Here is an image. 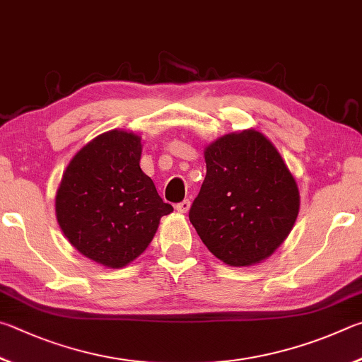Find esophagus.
<instances>
[{
	"mask_svg": "<svg viewBox=\"0 0 362 362\" xmlns=\"http://www.w3.org/2000/svg\"><path fill=\"white\" fill-rule=\"evenodd\" d=\"M175 208H176L177 213H187L189 208H191V202H189V200L186 199V200L180 202V204H176Z\"/></svg>",
	"mask_w": 362,
	"mask_h": 362,
	"instance_id": "1",
	"label": "esophagus"
}]
</instances>
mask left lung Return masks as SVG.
Returning a JSON list of instances; mask_svg holds the SVG:
<instances>
[{
  "label": "left lung",
  "instance_id": "1",
  "mask_svg": "<svg viewBox=\"0 0 362 362\" xmlns=\"http://www.w3.org/2000/svg\"><path fill=\"white\" fill-rule=\"evenodd\" d=\"M206 176L189 211L199 237L233 267L267 259L299 214V189L280 152L262 133L243 130L205 148Z\"/></svg>",
  "mask_w": 362,
  "mask_h": 362
}]
</instances>
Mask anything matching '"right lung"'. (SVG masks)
I'll use <instances>...</instances> for the list:
<instances>
[{"label":"right lung","mask_w":362,"mask_h":362,"mask_svg":"<svg viewBox=\"0 0 362 362\" xmlns=\"http://www.w3.org/2000/svg\"><path fill=\"white\" fill-rule=\"evenodd\" d=\"M141 138L111 130L87 143L63 171L55 195L62 232L81 255L120 269L148 248L173 211L139 168Z\"/></svg>","instance_id":"obj_1"}]
</instances>
